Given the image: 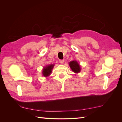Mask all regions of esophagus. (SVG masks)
Wrapping results in <instances>:
<instances>
[{"mask_svg": "<svg viewBox=\"0 0 122 122\" xmlns=\"http://www.w3.org/2000/svg\"><path fill=\"white\" fill-rule=\"evenodd\" d=\"M60 63L61 64H63L64 63V60H60Z\"/></svg>", "mask_w": 122, "mask_h": 122, "instance_id": "1", "label": "esophagus"}]
</instances>
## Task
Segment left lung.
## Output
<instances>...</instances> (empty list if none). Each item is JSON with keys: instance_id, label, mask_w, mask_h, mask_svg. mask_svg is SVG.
<instances>
[{"instance_id": "1", "label": "left lung", "mask_w": 122, "mask_h": 122, "mask_svg": "<svg viewBox=\"0 0 122 122\" xmlns=\"http://www.w3.org/2000/svg\"><path fill=\"white\" fill-rule=\"evenodd\" d=\"M69 66L72 69V71L76 73H78L80 72V67L76 61H73L69 62Z\"/></svg>"}]
</instances>
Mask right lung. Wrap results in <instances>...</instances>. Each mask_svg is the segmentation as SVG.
Returning a JSON list of instances; mask_svg holds the SVG:
<instances>
[{
    "instance_id": "add662e5",
    "label": "right lung",
    "mask_w": 122,
    "mask_h": 122,
    "mask_svg": "<svg viewBox=\"0 0 122 122\" xmlns=\"http://www.w3.org/2000/svg\"><path fill=\"white\" fill-rule=\"evenodd\" d=\"M54 67V65H50L47 66L43 70V75L45 77H47L50 75V73L52 72V70Z\"/></svg>"
}]
</instances>
